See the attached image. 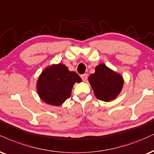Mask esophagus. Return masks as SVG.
I'll return each instance as SVG.
<instances>
[{"mask_svg":"<svg viewBox=\"0 0 154 154\" xmlns=\"http://www.w3.org/2000/svg\"><path fill=\"white\" fill-rule=\"evenodd\" d=\"M81 78L84 82H85L88 79V74H83V75H81Z\"/></svg>","mask_w":154,"mask_h":154,"instance_id":"34e87169","label":"esophagus"}]
</instances>
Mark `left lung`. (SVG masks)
Returning <instances> with one entry per match:
<instances>
[{"label": "left lung", "mask_w": 154, "mask_h": 154, "mask_svg": "<svg viewBox=\"0 0 154 154\" xmlns=\"http://www.w3.org/2000/svg\"><path fill=\"white\" fill-rule=\"evenodd\" d=\"M96 97L108 102L117 97L123 85V77L101 64L95 68V72L89 77Z\"/></svg>", "instance_id": "left-lung-1"}]
</instances>
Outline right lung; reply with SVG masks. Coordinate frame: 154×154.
I'll use <instances>...</instances> for the list:
<instances>
[{
    "mask_svg": "<svg viewBox=\"0 0 154 154\" xmlns=\"http://www.w3.org/2000/svg\"><path fill=\"white\" fill-rule=\"evenodd\" d=\"M80 82L82 79L76 72L59 64L44 70L37 82V90L46 103L59 106L70 97L74 84Z\"/></svg>",
    "mask_w": 154,
    "mask_h": 154,
    "instance_id": "obj_1",
    "label": "right lung"
}]
</instances>
